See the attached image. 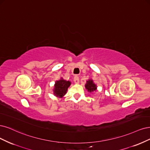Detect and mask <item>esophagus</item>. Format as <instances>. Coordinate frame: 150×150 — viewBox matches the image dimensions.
<instances>
[{
	"label": "esophagus",
	"mask_w": 150,
	"mask_h": 150,
	"mask_svg": "<svg viewBox=\"0 0 150 150\" xmlns=\"http://www.w3.org/2000/svg\"><path fill=\"white\" fill-rule=\"evenodd\" d=\"M74 83H75L78 84L79 83V76H75L74 77Z\"/></svg>",
	"instance_id": "esophagus-1"
}]
</instances>
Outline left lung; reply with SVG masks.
I'll use <instances>...</instances> for the list:
<instances>
[{
    "label": "left lung",
    "instance_id": "obj_1",
    "mask_svg": "<svg viewBox=\"0 0 150 150\" xmlns=\"http://www.w3.org/2000/svg\"><path fill=\"white\" fill-rule=\"evenodd\" d=\"M85 88L88 91L89 93H93V91H95L97 89V86L93 82V80L91 79H89L88 80H86L85 83Z\"/></svg>",
    "mask_w": 150,
    "mask_h": 150
}]
</instances>
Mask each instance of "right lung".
I'll return each instance as SVG.
<instances>
[{
    "instance_id": "obj_1",
    "label": "right lung",
    "mask_w": 150,
    "mask_h": 150,
    "mask_svg": "<svg viewBox=\"0 0 150 150\" xmlns=\"http://www.w3.org/2000/svg\"><path fill=\"white\" fill-rule=\"evenodd\" d=\"M71 85V81H67L63 78H60V80H57L55 82L54 89V95L59 98H63L67 93L68 88Z\"/></svg>"
}]
</instances>
